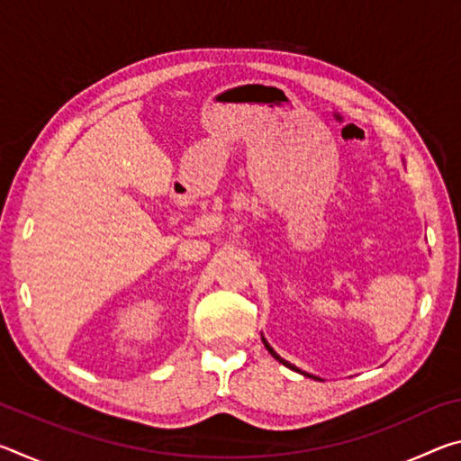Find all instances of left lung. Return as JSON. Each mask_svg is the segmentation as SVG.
Here are the masks:
<instances>
[{"mask_svg": "<svg viewBox=\"0 0 461 461\" xmlns=\"http://www.w3.org/2000/svg\"><path fill=\"white\" fill-rule=\"evenodd\" d=\"M262 343H264V348H267L268 349V352H270V356L272 357H275V360H278L280 364H283V366H286V368H291V370H294V372H299V374H303V376H307V378H313V380H321V378H319V376H315V374H309V372H303L301 368H296V366L294 364H291V362H286L285 360V357H280L276 352H275V349H272V346H270V343L267 341V338H264V335H262Z\"/></svg>", "mask_w": 461, "mask_h": 461, "instance_id": "left-lung-1", "label": "left lung"}]
</instances>
